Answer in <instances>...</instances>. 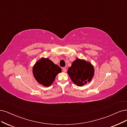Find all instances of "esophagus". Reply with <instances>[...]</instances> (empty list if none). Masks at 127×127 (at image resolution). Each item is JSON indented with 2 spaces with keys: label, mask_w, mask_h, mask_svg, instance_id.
<instances>
[{
  "label": "esophagus",
  "mask_w": 127,
  "mask_h": 127,
  "mask_svg": "<svg viewBox=\"0 0 127 127\" xmlns=\"http://www.w3.org/2000/svg\"><path fill=\"white\" fill-rule=\"evenodd\" d=\"M62 70H63V72H64V73H66V68H62Z\"/></svg>",
  "instance_id": "34e87169"
}]
</instances>
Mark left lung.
Returning <instances> with one entry per match:
<instances>
[{
    "label": "left lung",
    "mask_w": 127,
    "mask_h": 127,
    "mask_svg": "<svg viewBox=\"0 0 127 127\" xmlns=\"http://www.w3.org/2000/svg\"><path fill=\"white\" fill-rule=\"evenodd\" d=\"M94 72V67L91 63L78 58L68 68L67 74L74 84L83 86L92 81Z\"/></svg>",
    "instance_id": "1"
}]
</instances>
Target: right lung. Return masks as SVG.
Wrapping results in <instances>:
<instances>
[{
	"label": "right lung",
	"instance_id": "add662e5",
	"mask_svg": "<svg viewBox=\"0 0 127 127\" xmlns=\"http://www.w3.org/2000/svg\"><path fill=\"white\" fill-rule=\"evenodd\" d=\"M33 75L39 84L45 87L51 86L62 69L49 58H42L35 63L32 68Z\"/></svg>",
	"mask_w": 127,
	"mask_h": 127
}]
</instances>
